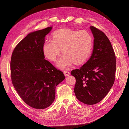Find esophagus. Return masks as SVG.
<instances>
[{"mask_svg": "<svg viewBox=\"0 0 129 129\" xmlns=\"http://www.w3.org/2000/svg\"><path fill=\"white\" fill-rule=\"evenodd\" d=\"M63 73H64V75H65L66 76H68L70 75V74H71V73H70L69 72H68V71H63Z\"/></svg>", "mask_w": 129, "mask_h": 129, "instance_id": "1", "label": "esophagus"}]
</instances>
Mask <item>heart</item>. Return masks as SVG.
<instances>
[{
    "instance_id": "heart-1",
    "label": "heart",
    "mask_w": 129,
    "mask_h": 129,
    "mask_svg": "<svg viewBox=\"0 0 129 129\" xmlns=\"http://www.w3.org/2000/svg\"><path fill=\"white\" fill-rule=\"evenodd\" d=\"M52 39L44 41L43 53L48 59L54 61L61 48L63 54L56 62V66L61 69L71 67L74 63H83L89 58L92 51L93 38L87 30L57 29L53 33Z\"/></svg>"
}]
</instances>
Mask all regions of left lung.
Wrapping results in <instances>:
<instances>
[{"instance_id":"1","label":"left lung","mask_w":129,"mask_h":129,"mask_svg":"<svg viewBox=\"0 0 129 129\" xmlns=\"http://www.w3.org/2000/svg\"><path fill=\"white\" fill-rule=\"evenodd\" d=\"M90 29L94 38L91 56L71 74L76 79L74 92L76 98L85 104L92 105L102 101L114 84L116 56L106 35L93 26Z\"/></svg>"}]
</instances>
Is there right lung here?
<instances>
[{"label":"right lung","mask_w":129,"mask_h":129,"mask_svg":"<svg viewBox=\"0 0 129 129\" xmlns=\"http://www.w3.org/2000/svg\"><path fill=\"white\" fill-rule=\"evenodd\" d=\"M53 28L30 32L15 47L11 61V79L18 95L29 106L45 109L51 105L55 88L65 76L45 59L42 45Z\"/></svg>","instance_id":"add662e5"}]
</instances>
